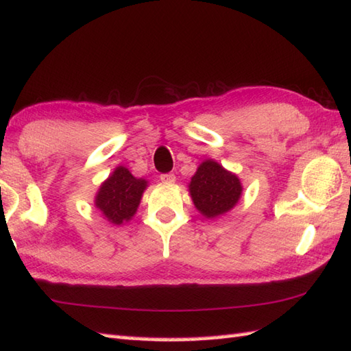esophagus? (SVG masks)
<instances>
[{"label":"esophagus","instance_id":"34e87169","mask_svg":"<svg viewBox=\"0 0 351 351\" xmlns=\"http://www.w3.org/2000/svg\"><path fill=\"white\" fill-rule=\"evenodd\" d=\"M159 178H161L162 182H167V184H171V182L176 181L175 173H162Z\"/></svg>","mask_w":351,"mask_h":351}]
</instances>
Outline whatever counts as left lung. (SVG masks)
I'll use <instances>...</instances> for the list:
<instances>
[{
	"label": "left lung",
	"mask_w": 351,
	"mask_h": 351,
	"mask_svg": "<svg viewBox=\"0 0 351 351\" xmlns=\"http://www.w3.org/2000/svg\"><path fill=\"white\" fill-rule=\"evenodd\" d=\"M195 207L206 218H218L237 206L242 186L239 178L213 159H206L189 184Z\"/></svg>",
	"instance_id": "left-lung-1"
}]
</instances>
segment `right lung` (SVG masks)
<instances>
[{
    "mask_svg": "<svg viewBox=\"0 0 351 351\" xmlns=\"http://www.w3.org/2000/svg\"><path fill=\"white\" fill-rule=\"evenodd\" d=\"M145 187L147 181L143 178H135L129 169L119 165L101 184L95 196V206L107 221L114 226H121L123 222L130 221L136 213Z\"/></svg>",
    "mask_w": 351,
    "mask_h": 351,
    "instance_id": "obj_1",
    "label": "right lung"
}]
</instances>
